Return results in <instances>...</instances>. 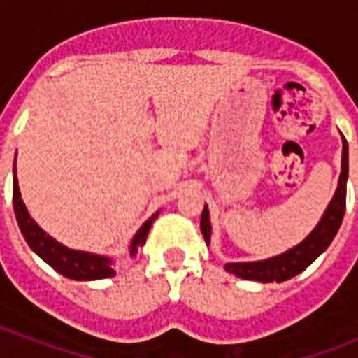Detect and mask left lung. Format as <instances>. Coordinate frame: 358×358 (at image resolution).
<instances>
[{"label":"left lung","mask_w":358,"mask_h":358,"mask_svg":"<svg viewBox=\"0 0 358 358\" xmlns=\"http://www.w3.org/2000/svg\"><path fill=\"white\" fill-rule=\"evenodd\" d=\"M342 143H344V146H342V173H340L338 178V187H336L333 201L329 202L322 221L316 224V229L312 230L310 234L306 236L299 245H295L282 255L258 262H230V264L224 266L227 271L234 273L236 277L245 278V280H258V282L277 280V282H284V280L299 275L301 271H305L306 267L310 266L312 262L327 249L334 236H336V232H338L345 212V184H348L350 165H348V141L342 137ZM201 230L206 243H210L212 224H210L208 206H204V210H202Z\"/></svg>","instance_id":"8db88e82"}]
</instances>
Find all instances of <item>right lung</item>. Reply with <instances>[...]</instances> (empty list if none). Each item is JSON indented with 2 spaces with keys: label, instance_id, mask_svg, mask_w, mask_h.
Listing matches in <instances>:
<instances>
[{
  "label": "right lung",
  "instance_id": "1",
  "mask_svg": "<svg viewBox=\"0 0 358 358\" xmlns=\"http://www.w3.org/2000/svg\"><path fill=\"white\" fill-rule=\"evenodd\" d=\"M13 206L14 213H16V221L18 227L24 234L25 241L31 249L35 250L36 255L41 256L42 260L50 264L57 273H61L63 277L72 278V280H98V278L113 277V260L109 256L92 255V252H85V250H74L64 247L63 243H59L57 239H53L52 236L46 234L38 224L33 221V217L27 212L22 195H20L18 178H16V159H14L13 169ZM157 217V213H154L145 224L137 230V234L131 239L129 245V255L135 256L137 247L145 245L148 230H150L154 219Z\"/></svg>",
  "mask_w": 358,
  "mask_h": 358
}]
</instances>
